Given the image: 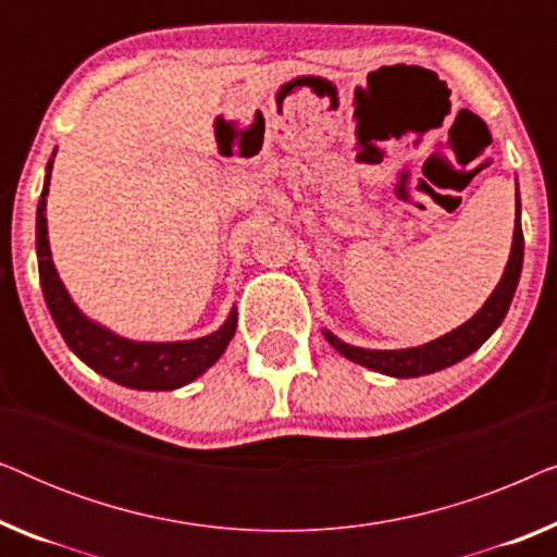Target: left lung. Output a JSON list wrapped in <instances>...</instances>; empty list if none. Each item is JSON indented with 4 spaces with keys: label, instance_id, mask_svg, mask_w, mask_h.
I'll list each match as a JSON object with an SVG mask.
<instances>
[{
    "label": "left lung",
    "instance_id": "8db88e82",
    "mask_svg": "<svg viewBox=\"0 0 557 557\" xmlns=\"http://www.w3.org/2000/svg\"><path fill=\"white\" fill-rule=\"evenodd\" d=\"M522 256H524V238H522V223H520V193H517V208H515V235H512V250H509V261L502 273L499 284L490 294V299L484 301V307L476 311L469 322L456 326L444 337L429 342L421 347H408V349H364L355 347L334 337L330 330H324V339L337 349L339 355H345L347 360H352L362 368L383 372L391 377H421L438 372L451 364L461 362L463 357H469L474 349L484 345L492 337L494 330L505 319L509 304H512L515 288L520 284L522 273Z\"/></svg>",
    "mask_w": 557,
    "mask_h": 557
}]
</instances>
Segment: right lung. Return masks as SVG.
Instances as JSON below:
<instances>
[{
  "instance_id": "add662e5",
  "label": "right lung",
  "mask_w": 557,
  "mask_h": 557,
  "mask_svg": "<svg viewBox=\"0 0 557 557\" xmlns=\"http://www.w3.org/2000/svg\"><path fill=\"white\" fill-rule=\"evenodd\" d=\"M50 172L52 159L48 162L40 202H37L35 246L45 301H48L52 322L58 324L65 345L90 370L101 372L103 377L113 380V383L134 387V391H177V387L193 383L195 377H200L205 370L212 368L220 360V355L225 352V347L231 345V339L235 337V326H238V311L233 309L218 332L185 342H134L119 337L116 332L106 330L103 324L88 319L75 307V301L58 276L55 263H52L48 218H45Z\"/></svg>"
}]
</instances>
